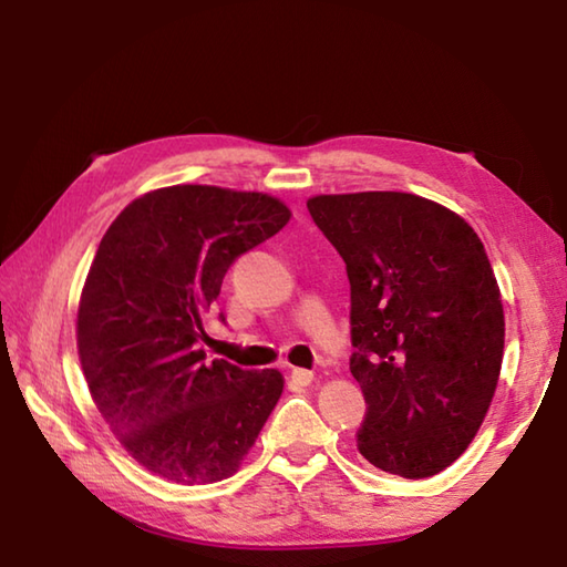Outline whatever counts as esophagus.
Returning a JSON list of instances; mask_svg holds the SVG:
<instances>
[{
	"mask_svg": "<svg viewBox=\"0 0 567 567\" xmlns=\"http://www.w3.org/2000/svg\"><path fill=\"white\" fill-rule=\"evenodd\" d=\"M292 380H295L297 384H309L311 380H315V372L305 370V368H295V370H292Z\"/></svg>",
	"mask_w": 567,
	"mask_h": 567,
	"instance_id": "34e87169",
	"label": "esophagus"
}]
</instances>
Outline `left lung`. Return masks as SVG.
<instances>
[{
  "label": "left lung",
  "instance_id": "8db88e82",
  "mask_svg": "<svg viewBox=\"0 0 567 567\" xmlns=\"http://www.w3.org/2000/svg\"><path fill=\"white\" fill-rule=\"evenodd\" d=\"M307 209L351 282V372L368 404L358 451L384 473L436 475L483 426L502 370L504 309L483 240L406 192L319 195Z\"/></svg>",
  "mask_w": 567,
  "mask_h": 567
}]
</instances>
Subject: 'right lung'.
Here are the masks:
<instances>
[{"label": "right lung", "mask_w": 567, "mask_h": 567, "mask_svg": "<svg viewBox=\"0 0 567 567\" xmlns=\"http://www.w3.org/2000/svg\"><path fill=\"white\" fill-rule=\"evenodd\" d=\"M290 216L262 192L153 189L116 216L92 260L78 309L84 380L118 443L171 483L234 475L280 400V372L209 363L197 341L231 262Z\"/></svg>", "instance_id": "obj_1"}]
</instances>
